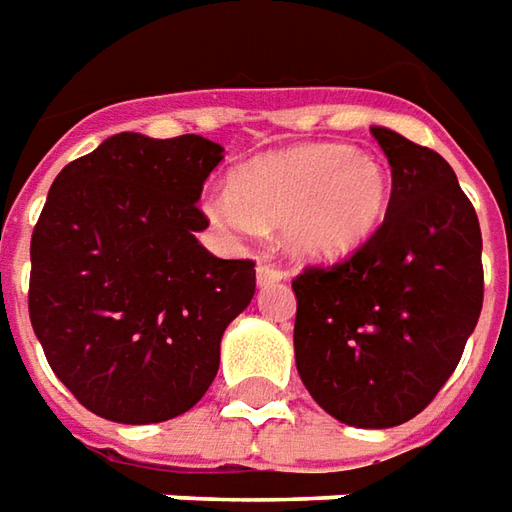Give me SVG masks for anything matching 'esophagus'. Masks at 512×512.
Wrapping results in <instances>:
<instances>
[{"label": "esophagus", "instance_id": "esophagus-1", "mask_svg": "<svg viewBox=\"0 0 512 512\" xmlns=\"http://www.w3.org/2000/svg\"><path fill=\"white\" fill-rule=\"evenodd\" d=\"M256 278H259V287H273L278 281H284L287 273L281 267H273V264H259L256 267Z\"/></svg>", "mask_w": 512, "mask_h": 512}]
</instances>
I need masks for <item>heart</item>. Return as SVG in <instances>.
Returning <instances> with one entry per match:
<instances>
[{"instance_id":"heart-1","label":"heart","mask_w":512,"mask_h":512,"mask_svg":"<svg viewBox=\"0 0 512 512\" xmlns=\"http://www.w3.org/2000/svg\"><path fill=\"white\" fill-rule=\"evenodd\" d=\"M393 200L376 155L351 144H301L239 169L231 192L206 197L211 220L234 234L281 225L284 248L303 262H337L370 242Z\"/></svg>"}]
</instances>
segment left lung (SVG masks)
<instances>
[{"label":"left lung","mask_w":512,"mask_h":512,"mask_svg":"<svg viewBox=\"0 0 512 512\" xmlns=\"http://www.w3.org/2000/svg\"><path fill=\"white\" fill-rule=\"evenodd\" d=\"M390 161L393 200L376 236L292 281L295 365L331 418L387 429L446 384L482 312L477 211L446 158L370 128Z\"/></svg>","instance_id":"left-lung-1"}]
</instances>
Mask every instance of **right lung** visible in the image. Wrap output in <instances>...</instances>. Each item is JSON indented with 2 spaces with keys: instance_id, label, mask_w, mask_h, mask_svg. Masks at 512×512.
<instances>
[{
  "instance_id": "1",
  "label": "right lung",
  "mask_w": 512,
  "mask_h": 512,
  "mask_svg": "<svg viewBox=\"0 0 512 512\" xmlns=\"http://www.w3.org/2000/svg\"><path fill=\"white\" fill-rule=\"evenodd\" d=\"M186 133H116L61 169L30 242V323L72 396L116 424L192 410L220 368L222 331L256 292L250 259L197 242L222 161Z\"/></svg>"
}]
</instances>
